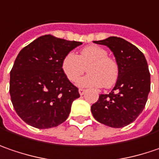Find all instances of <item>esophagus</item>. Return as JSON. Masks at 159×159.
<instances>
[{
  "label": "esophagus",
  "mask_w": 159,
  "mask_h": 159,
  "mask_svg": "<svg viewBox=\"0 0 159 159\" xmlns=\"http://www.w3.org/2000/svg\"><path fill=\"white\" fill-rule=\"evenodd\" d=\"M85 92H86V90H85L84 89H79V93H80V96L84 95V93H85Z\"/></svg>",
  "instance_id": "obj_1"
}]
</instances>
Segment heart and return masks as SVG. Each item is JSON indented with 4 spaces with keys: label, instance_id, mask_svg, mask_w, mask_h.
<instances>
[{
    "label": "heart",
    "instance_id": "obj_1",
    "mask_svg": "<svg viewBox=\"0 0 159 159\" xmlns=\"http://www.w3.org/2000/svg\"><path fill=\"white\" fill-rule=\"evenodd\" d=\"M107 55L105 48L89 45L84 47L80 55L74 52L67 53L62 60L61 70L68 80L74 82L88 68L89 73L78 81L80 86L98 88L104 85L109 89L119 78V65L114 58Z\"/></svg>",
    "mask_w": 159,
    "mask_h": 159
}]
</instances>
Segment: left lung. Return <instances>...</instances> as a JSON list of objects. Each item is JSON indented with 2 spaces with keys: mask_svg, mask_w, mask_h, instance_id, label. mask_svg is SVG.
<instances>
[{
  "mask_svg": "<svg viewBox=\"0 0 159 159\" xmlns=\"http://www.w3.org/2000/svg\"><path fill=\"white\" fill-rule=\"evenodd\" d=\"M113 52L119 65V78L109 94H101L91 107L94 118L105 125L122 128L136 120L147 103L150 73L144 54L128 41L110 36L94 41Z\"/></svg>",
  "mask_w": 159,
  "mask_h": 159,
  "instance_id": "1",
  "label": "left lung"
}]
</instances>
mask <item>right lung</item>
I'll use <instances>...</instances> for the list:
<instances>
[{"label":"right lung","mask_w":159,"mask_h":159,"mask_svg":"<svg viewBox=\"0 0 159 159\" xmlns=\"http://www.w3.org/2000/svg\"><path fill=\"white\" fill-rule=\"evenodd\" d=\"M82 44L44 35L25 46L11 70L10 94L20 118L37 129L62 123L79 89L61 70L65 55Z\"/></svg>","instance_id":"add662e5"}]
</instances>
